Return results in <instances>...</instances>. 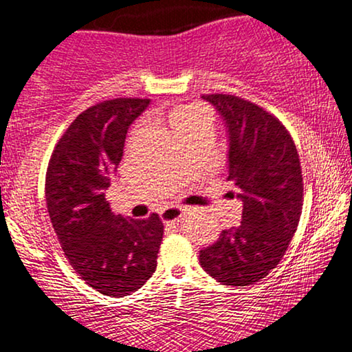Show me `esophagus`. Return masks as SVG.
I'll return each mask as SVG.
<instances>
[{
  "mask_svg": "<svg viewBox=\"0 0 352 352\" xmlns=\"http://www.w3.org/2000/svg\"><path fill=\"white\" fill-rule=\"evenodd\" d=\"M183 212H185V209H182V207H167V209L161 210V220L164 221V223H167V221H175L178 219H182Z\"/></svg>",
  "mask_w": 352,
  "mask_h": 352,
  "instance_id": "obj_1",
  "label": "esophagus"
}]
</instances>
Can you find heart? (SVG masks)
Instances as JSON below:
<instances>
[{
	"label": "heart",
	"instance_id": "heart-1",
	"mask_svg": "<svg viewBox=\"0 0 352 352\" xmlns=\"http://www.w3.org/2000/svg\"><path fill=\"white\" fill-rule=\"evenodd\" d=\"M206 111L197 105H178L169 113V124L177 135L186 127L199 121H206Z\"/></svg>",
	"mask_w": 352,
	"mask_h": 352
}]
</instances>
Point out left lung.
I'll list each match as a JSON object with an SVG mask.
<instances>
[{
    "label": "left lung",
    "instance_id": "left-lung-1",
    "mask_svg": "<svg viewBox=\"0 0 352 352\" xmlns=\"http://www.w3.org/2000/svg\"><path fill=\"white\" fill-rule=\"evenodd\" d=\"M223 118L228 180L242 201V220L201 250L199 263L225 285L263 279L284 256L303 209V175L294 138L276 116L228 94L202 96Z\"/></svg>",
    "mask_w": 352,
    "mask_h": 352
}]
</instances>
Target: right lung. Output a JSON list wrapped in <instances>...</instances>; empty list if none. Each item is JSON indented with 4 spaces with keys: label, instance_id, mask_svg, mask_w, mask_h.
Here are the masks:
<instances>
[{
    "label": "right lung",
    "instance_id": "obj_1",
    "mask_svg": "<svg viewBox=\"0 0 352 352\" xmlns=\"http://www.w3.org/2000/svg\"><path fill=\"white\" fill-rule=\"evenodd\" d=\"M150 98H113L78 115L54 148L46 172L51 223L73 270L110 296L140 289L157 266L164 225L157 214L115 215L105 199L129 126Z\"/></svg>",
    "mask_w": 352,
    "mask_h": 352
}]
</instances>
